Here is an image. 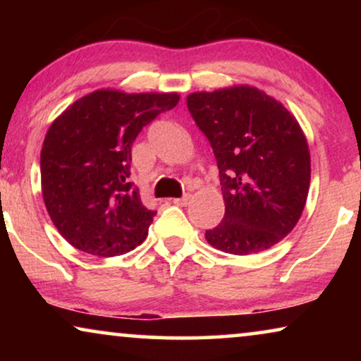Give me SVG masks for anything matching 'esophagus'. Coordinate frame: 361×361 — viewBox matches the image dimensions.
Segmentation results:
<instances>
[{
  "instance_id": "esophagus-1",
  "label": "esophagus",
  "mask_w": 361,
  "mask_h": 361,
  "mask_svg": "<svg viewBox=\"0 0 361 361\" xmlns=\"http://www.w3.org/2000/svg\"><path fill=\"white\" fill-rule=\"evenodd\" d=\"M189 202H190V195H189V194L182 195L180 199H174V204H176V205H180V207L189 205Z\"/></svg>"
}]
</instances>
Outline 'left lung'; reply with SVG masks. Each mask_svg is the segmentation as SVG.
<instances>
[{
  "mask_svg": "<svg viewBox=\"0 0 361 361\" xmlns=\"http://www.w3.org/2000/svg\"><path fill=\"white\" fill-rule=\"evenodd\" d=\"M187 108L214 149L225 200L221 224L205 231L207 241L230 255L279 243L309 194L310 154L298 120L248 85L192 93Z\"/></svg>",
  "mask_w": 361,
  "mask_h": 361,
  "instance_id": "1",
  "label": "left lung"
}]
</instances>
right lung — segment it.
<instances>
[{
    "instance_id": "add662e5",
    "label": "right lung",
    "mask_w": 361,
    "mask_h": 361,
    "mask_svg": "<svg viewBox=\"0 0 361 361\" xmlns=\"http://www.w3.org/2000/svg\"><path fill=\"white\" fill-rule=\"evenodd\" d=\"M177 102V93L106 88L72 103L49 128L41 151L44 204L73 248L110 258L146 240L156 212L128 182L131 146Z\"/></svg>"
}]
</instances>
